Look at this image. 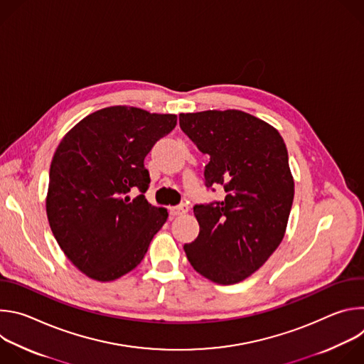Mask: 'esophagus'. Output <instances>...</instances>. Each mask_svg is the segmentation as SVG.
<instances>
[{
  "instance_id": "esophagus-1",
  "label": "esophagus",
  "mask_w": 364,
  "mask_h": 364,
  "mask_svg": "<svg viewBox=\"0 0 364 364\" xmlns=\"http://www.w3.org/2000/svg\"><path fill=\"white\" fill-rule=\"evenodd\" d=\"M187 212H188V205L186 203H181L180 205L171 207V209H170L171 216H181V215H186Z\"/></svg>"
}]
</instances>
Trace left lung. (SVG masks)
I'll use <instances>...</instances> for the list:
<instances>
[{
    "instance_id": "8db88e82",
    "label": "left lung",
    "mask_w": 364,
    "mask_h": 364,
    "mask_svg": "<svg viewBox=\"0 0 364 364\" xmlns=\"http://www.w3.org/2000/svg\"><path fill=\"white\" fill-rule=\"evenodd\" d=\"M180 128L210 157L205 187L220 184L226 193L194 205L200 232L184 245L187 259L207 279L237 284L284 239L294 200L285 142L274 127L236 109L180 114Z\"/></svg>"
}]
</instances>
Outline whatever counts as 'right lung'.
Instances as JSON below:
<instances>
[{
	"label": "right lung",
	"instance_id": "1",
	"mask_svg": "<svg viewBox=\"0 0 364 364\" xmlns=\"http://www.w3.org/2000/svg\"><path fill=\"white\" fill-rule=\"evenodd\" d=\"M177 125L171 114L134 107L99 109L60 141L50 166L46 198L53 236L86 277L109 282L131 272L168 213L144 196V159ZM138 189L131 199L127 193Z\"/></svg>",
	"mask_w": 364,
	"mask_h": 364
}]
</instances>
